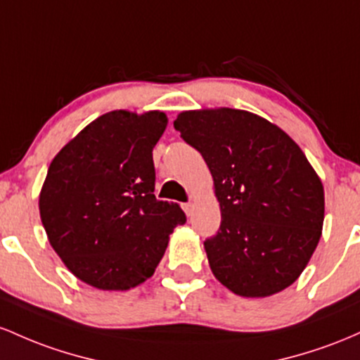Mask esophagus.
I'll list each match as a JSON object with an SVG mask.
<instances>
[{"mask_svg": "<svg viewBox=\"0 0 360 360\" xmlns=\"http://www.w3.org/2000/svg\"><path fill=\"white\" fill-rule=\"evenodd\" d=\"M184 211L187 212V216H192V214H193V204H192L191 200L185 202V204H184Z\"/></svg>", "mask_w": 360, "mask_h": 360, "instance_id": "obj_1", "label": "esophagus"}]
</instances>
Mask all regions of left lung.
<instances>
[{"label": "left lung", "instance_id": "left-lung-1", "mask_svg": "<svg viewBox=\"0 0 360 360\" xmlns=\"http://www.w3.org/2000/svg\"><path fill=\"white\" fill-rule=\"evenodd\" d=\"M212 173L221 226L204 241L209 265L238 296L289 288L321 236V180L301 148L269 120L234 108L184 112L173 122Z\"/></svg>", "mask_w": 360, "mask_h": 360}]
</instances>
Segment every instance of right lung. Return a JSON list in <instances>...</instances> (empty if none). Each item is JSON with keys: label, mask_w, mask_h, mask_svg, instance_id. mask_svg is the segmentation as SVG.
<instances>
[{"label": "right lung", "mask_w": 360, "mask_h": 360, "mask_svg": "<svg viewBox=\"0 0 360 360\" xmlns=\"http://www.w3.org/2000/svg\"><path fill=\"white\" fill-rule=\"evenodd\" d=\"M163 112H108L52 160L39 207L52 248L79 281L126 290L155 274L168 236L187 221L155 195L153 148Z\"/></svg>", "instance_id": "1"}]
</instances>
